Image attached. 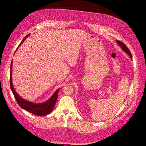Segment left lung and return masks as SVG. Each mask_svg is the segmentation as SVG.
Wrapping results in <instances>:
<instances>
[{"label": "left lung", "mask_w": 146, "mask_h": 146, "mask_svg": "<svg viewBox=\"0 0 146 146\" xmlns=\"http://www.w3.org/2000/svg\"><path fill=\"white\" fill-rule=\"evenodd\" d=\"M116 42H117V44L120 46L121 49L123 50V51H124L125 53H127V54L129 56L130 58L131 59V52H130V51L129 49L127 47V46H126L124 43H123L122 42H120V41H118V40H116ZM131 60H132V59H131Z\"/></svg>", "instance_id": "obj_1"}]
</instances>
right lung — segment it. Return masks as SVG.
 <instances>
[{
  "mask_svg": "<svg viewBox=\"0 0 146 146\" xmlns=\"http://www.w3.org/2000/svg\"><path fill=\"white\" fill-rule=\"evenodd\" d=\"M30 36V34L27 35L21 41L17 49L19 48V47L21 45V44L23 42V41L27 38L28 36ZM12 64H13V60H12L11 64V78H10V86L11 88V90L14 95V96L18 104L20 106V107L25 110H27L31 113L38 115V116H45L48 114L50 113L56 104L57 98H58V92L60 90V88H58L56 90V91L54 92V94L49 98L48 100L44 102L41 103H34L31 101H29L27 100H26L25 99L23 98L21 96H20L15 91L14 87L13 86V82H12Z\"/></svg>",
  "mask_w": 146,
  "mask_h": 146,
  "instance_id": "right-lung-1",
  "label": "right lung"
}]
</instances>
